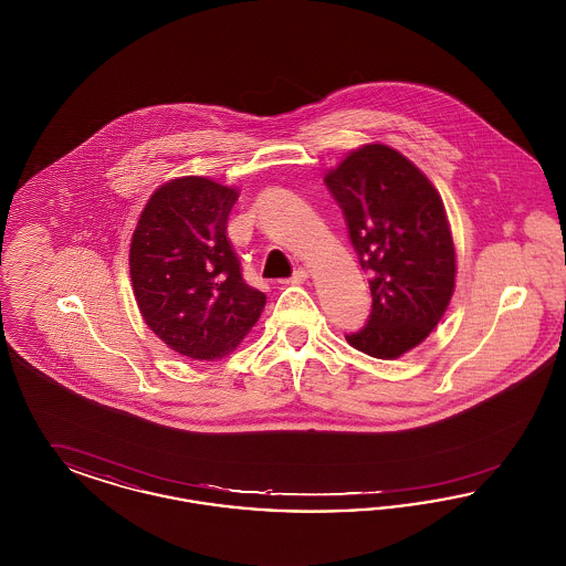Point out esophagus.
Segmentation results:
<instances>
[{
  "label": "esophagus",
  "mask_w": 566,
  "mask_h": 566,
  "mask_svg": "<svg viewBox=\"0 0 566 566\" xmlns=\"http://www.w3.org/2000/svg\"><path fill=\"white\" fill-rule=\"evenodd\" d=\"M310 280V271L307 270H296L295 275L289 280L291 284H303V282H307Z\"/></svg>",
  "instance_id": "1"
}]
</instances>
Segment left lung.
Wrapping results in <instances>:
<instances>
[{"mask_svg": "<svg viewBox=\"0 0 566 566\" xmlns=\"http://www.w3.org/2000/svg\"><path fill=\"white\" fill-rule=\"evenodd\" d=\"M360 268L369 271L371 316L348 344L395 360L420 346L457 289V250L431 180L386 144H363L326 171Z\"/></svg>", "mask_w": 566, "mask_h": 566, "instance_id": "obj_1", "label": "left lung"}]
</instances>
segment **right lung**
<instances>
[{
	"instance_id": "1",
	"label": "right lung",
	"mask_w": 566,
	"mask_h": 566,
	"mask_svg": "<svg viewBox=\"0 0 566 566\" xmlns=\"http://www.w3.org/2000/svg\"><path fill=\"white\" fill-rule=\"evenodd\" d=\"M240 192L203 176L167 180L144 206L129 248L139 314L167 348L195 360L235 350L268 296L243 282L227 238Z\"/></svg>"
}]
</instances>
